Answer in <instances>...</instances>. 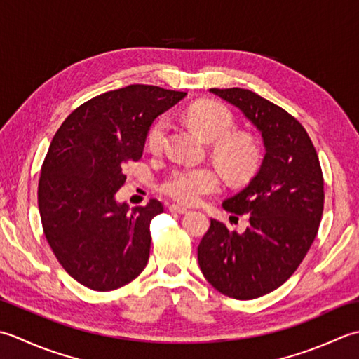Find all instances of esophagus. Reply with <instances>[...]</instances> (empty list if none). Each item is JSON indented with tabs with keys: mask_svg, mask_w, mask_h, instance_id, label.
<instances>
[{
	"mask_svg": "<svg viewBox=\"0 0 359 359\" xmlns=\"http://www.w3.org/2000/svg\"><path fill=\"white\" fill-rule=\"evenodd\" d=\"M169 210H170V212H177V214H187V212H189V209H187V208L178 206V204H170V206H169Z\"/></svg>",
	"mask_w": 359,
	"mask_h": 359,
	"instance_id": "34e87169",
	"label": "esophagus"
}]
</instances>
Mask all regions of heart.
Instances as JSON below:
<instances>
[{
    "label": "heart",
    "instance_id": "1",
    "mask_svg": "<svg viewBox=\"0 0 359 359\" xmlns=\"http://www.w3.org/2000/svg\"><path fill=\"white\" fill-rule=\"evenodd\" d=\"M187 119L200 133L214 145L215 159L233 178L246 177L259 159V149L250 136L231 135L233 116L231 109L214 100H204L189 109ZM169 131V121L159 118L147 133V149L159 153L164 149ZM222 177L209 165H182L175 169L161 182V192L181 204H196L203 196L217 192Z\"/></svg>",
    "mask_w": 359,
    "mask_h": 359
}]
</instances>
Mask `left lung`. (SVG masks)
Wrapping results in <instances>:
<instances>
[{"mask_svg":"<svg viewBox=\"0 0 359 359\" xmlns=\"http://www.w3.org/2000/svg\"><path fill=\"white\" fill-rule=\"evenodd\" d=\"M240 108L262 131L265 158L241 192L223 203L232 214L250 215L243 233L210 220L198 245V263L222 294L250 301L279 288L294 274L324 210V177L302 123L279 105L243 88L210 90Z\"/></svg>","mask_w":359,"mask_h":359,"instance_id":"left-lung-1","label":"left lung"}]
</instances>
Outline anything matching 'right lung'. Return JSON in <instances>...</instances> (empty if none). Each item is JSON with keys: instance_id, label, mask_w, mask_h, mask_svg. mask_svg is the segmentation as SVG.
I'll return each instance as SVG.
<instances>
[{"instance_id": "right-lung-1", "label": "right lung", "mask_w": 359, "mask_h": 359, "mask_svg": "<svg viewBox=\"0 0 359 359\" xmlns=\"http://www.w3.org/2000/svg\"><path fill=\"white\" fill-rule=\"evenodd\" d=\"M186 96L153 85H128L77 107L53 137L39 181L48 243L72 279L113 291L142 273L150 255V222L164 206L133 209L114 195L123 167L142 156L151 122Z\"/></svg>"}]
</instances>
